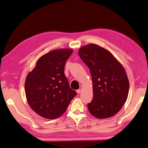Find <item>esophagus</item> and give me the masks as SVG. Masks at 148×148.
Masks as SVG:
<instances>
[{
    "label": "esophagus",
    "mask_w": 148,
    "mask_h": 148,
    "mask_svg": "<svg viewBox=\"0 0 148 148\" xmlns=\"http://www.w3.org/2000/svg\"><path fill=\"white\" fill-rule=\"evenodd\" d=\"M76 92H77V94H79V93L81 92V90L80 89H79V90H76Z\"/></svg>",
    "instance_id": "obj_1"
}]
</instances>
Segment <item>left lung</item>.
I'll list each match as a JSON object with an SVG mask.
<instances>
[{
  "label": "left lung",
  "instance_id": "left-lung-1",
  "mask_svg": "<svg viewBox=\"0 0 148 148\" xmlns=\"http://www.w3.org/2000/svg\"><path fill=\"white\" fill-rule=\"evenodd\" d=\"M78 54L92 77L93 99L87 105L90 114L99 119L115 115L125 103L129 91L123 66L109 51L93 43L81 48Z\"/></svg>",
  "mask_w": 148,
  "mask_h": 148
}]
</instances>
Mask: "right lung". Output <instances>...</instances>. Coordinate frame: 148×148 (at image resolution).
<instances>
[{
    "instance_id": "1",
    "label": "right lung",
    "mask_w": 148,
    "mask_h": 148,
    "mask_svg": "<svg viewBox=\"0 0 148 148\" xmlns=\"http://www.w3.org/2000/svg\"><path fill=\"white\" fill-rule=\"evenodd\" d=\"M72 53V49H60L42 56L26 77V99L30 108L43 118L60 117L77 94L64 73L65 63Z\"/></svg>"
}]
</instances>
